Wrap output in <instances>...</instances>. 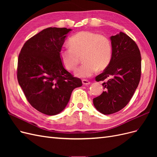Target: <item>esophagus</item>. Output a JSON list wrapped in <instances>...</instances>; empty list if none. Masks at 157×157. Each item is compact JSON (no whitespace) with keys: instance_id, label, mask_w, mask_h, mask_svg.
Returning <instances> with one entry per match:
<instances>
[{"instance_id":"34e87169","label":"esophagus","mask_w":157,"mask_h":157,"mask_svg":"<svg viewBox=\"0 0 157 157\" xmlns=\"http://www.w3.org/2000/svg\"><path fill=\"white\" fill-rule=\"evenodd\" d=\"M82 84H83L84 85H88V84H90V81H89V80H88L83 79V80H82Z\"/></svg>"}]
</instances>
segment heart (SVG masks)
I'll use <instances>...</instances> for the list:
<instances>
[{
	"mask_svg": "<svg viewBox=\"0 0 157 157\" xmlns=\"http://www.w3.org/2000/svg\"><path fill=\"white\" fill-rule=\"evenodd\" d=\"M69 44L60 50V58L69 71L75 70L82 58L84 63L75 72L77 77H89L98 69H105L111 60V41L105 35L81 31L71 38Z\"/></svg>",
	"mask_w": 157,
	"mask_h": 157,
	"instance_id": "b5f03b06",
	"label": "heart"
}]
</instances>
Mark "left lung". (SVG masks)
I'll return each mask as SVG.
<instances>
[{
	"mask_svg": "<svg viewBox=\"0 0 157 157\" xmlns=\"http://www.w3.org/2000/svg\"><path fill=\"white\" fill-rule=\"evenodd\" d=\"M112 58L103 72L96 77L103 81L105 91L93 99L97 110L103 115H111L124 108L134 95L141 77V58L135 41L120 32L110 37Z\"/></svg>",
	"mask_w": 157,
	"mask_h": 157,
	"instance_id": "left-lung-1",
	"label": "left lung"
}]
</instances>
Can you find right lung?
<instances>
[{
  "label": "right lung",
  "instance_id": "1",
  "mask_svg": "<svg viewBox=\"0 0 157 157\" xmlns=\"http://www.w3.org/2000/svg\"><path fill=\"white\" fill-rule=\"evenodd\" d=\"M71 29L48 27L27 40L19 54L18 83L32 107L47 115L62 111L81 80L66 70L59 52Z\"/></svg>",
  "mask_w": 157,
  "mask_h": 157
}]
</instances>
